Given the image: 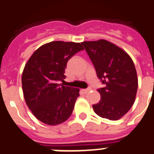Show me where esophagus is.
<instances>
[{
	"mask_svg": "<svg viewBox=\"0 0 154 154\" xmlns=\"http://www.w3.org/2000/svg\"><path fill=\"white\" fill-rule=\"evenodd\" d=\"M91 88H87V89H83L82 90V91H83V92L85 93V94H87V93H88L90 91H91Z\"/></svg>",
	"mask_w": 154,
	"mask_h": 154,
	"instance_id": "obj_1",
	"label": "esophagus"
}]
</instances>
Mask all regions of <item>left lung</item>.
<instances>
[{"label": "left lung", "instance_id": "obj_1", "mask_svg": "<svg viewBox=\"0 0 154 154\" xmlns=\"http://www.w3.org/2000/svg\"><path fill=\"white\" fill-rule=\"evenodd\" d=\"M104 88L97 91L100 102L93 105L97 115L116 121L129 112L138 89L136 69L132 58L122 48L105 39L82 42Z\"/></svg>", "mask_w": 154, "mask_h": 154}]
</instances>
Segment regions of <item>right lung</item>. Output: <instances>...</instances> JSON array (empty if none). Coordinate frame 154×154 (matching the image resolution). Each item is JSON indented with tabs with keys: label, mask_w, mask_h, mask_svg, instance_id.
Instances as JSON below:
<instances>
[{
	"label": "right lung",
	"mask_w": 154,
	"mask_h": 154,
	"mask_svg": "<svg viewBox=\"0 0 154 154\" xmlns=\"http://www.w3.org/2000/svg\"><path fill=\"white\" fill-rule=\"evenodd\" d=\"M82 50L79 42L54 41L39 47L27 60L22 76L24 97L41 122L57 125L72 115L79 89L59 83L64 82L68 60Z\"/></svg>",
	"instance_id": "right-lung-1"
}]
</instances>
